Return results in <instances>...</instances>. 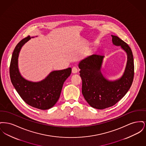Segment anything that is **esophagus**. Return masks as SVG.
Listing matches in <instances>:
<instances>
[{
  "mask_svg": "<svg viewBox=\"0 0 146 146\" xmlns=\"http://www.w3.org/2000/svg\"><path fill=\"white\" fill-rule=\"evenodd\" d=\"M72 71L73 73H76L78 72V68L76 67H73L72 68Z\"/></svg>",
  "mask_w": 146,
  "mask_h": 146,
  "instance_id": "1",
  "label": "esophagus"
}]
</instances>
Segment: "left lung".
Returning a JSON list of instances; mask_svg holds the SVG:
<instances>
[{"mask_svg":"<svg viewBox=\"0 0 146 146\" xmlns=\"http://www.w3.org/2000/svg\"><path fill=\"white\" fill-rule=\"evenodd\" d=\"M114 45L120 46L127 55L125 72L121 78L109 81L101 73L104 56L94 54L82 60L79 64L82 80V94L90 106L103 110L116 104L125 95L132 85L134 76V62L131 49L117 36L113 35Z\"/></svg>","mask_w":146,"mask_h":146,"instance_id":"left-lung-1","label":"left lung"}]
</instances>
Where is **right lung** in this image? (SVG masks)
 <instances>
[{
  "instance_id": "add662e5",
  "label": "right lung",
  "mask_w": 146,
  "mask_h": 146,
  "mask_svg": "<svg viewBox=\"0 0 146 146\" xmlns=\"http://www.w3.org/2000/svg\"><path fill=\"white\" fill-rule=\"evenodd\" d=\"M31 38L30 36L25 38L14 49L10 65V76L16 90L27 104L46 110L52 107L57 102L63 84L70 75L72 69L53 71L44 80L37 83L25 79L19 70L18 57L21 47Z\"/></svg>"
}]
</instances>
